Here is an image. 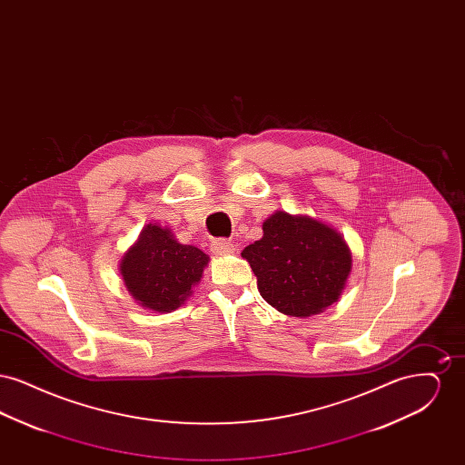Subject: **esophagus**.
I'll return each instance as SVG.
<instances>
[{"instance_id":"esophagus-1","label":"esophagus","mask_w":465,"mask_h":465,"mask_svg":"<svg viewBox=\"0 0 465 465\" xmlns=\"http://www.w3.org/2000/svg\"><path fill=\"white\" fill-rule=\"evenodd\" d=\"M211 251L216 256H226V254H233L235 252V245L230 242V241L218 239V241H213V243H211Z\"/></svg>"}]
</instances>
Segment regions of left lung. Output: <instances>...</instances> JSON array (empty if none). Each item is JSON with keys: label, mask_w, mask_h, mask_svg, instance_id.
<instances>
[{"label": "left lung", "mask_w": 465, "mask_h": 465, "mask_svg": "<svg viewBox=\"0 0 465 465\" xmlns=\"http://www.w3.org/2000/svg\"><path fill=\"white\" fill-rule=\"evenodd\" d=\"M266 303L305 319L338 302L352 272V252L340 232L307 214L275 211L263 237L242 251Z\"/></svg>", "instance_id": "1"}]
</instances>
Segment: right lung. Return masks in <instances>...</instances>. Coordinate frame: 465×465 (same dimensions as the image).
Masks as SVG:
<instances>
[{"instance_id":"right-lung-1","label":"right lung","mask_w":465,"mask_h":465,"mask_svg":"<svg viewBox=\"0 0 465 465\" xmlns=\"http://www.w3.org/2000/svg\"><path fill=\"white\" fill-rule=\"evenodd\" d=\"M209 263L195 245L181 243L167 226L146 224L120 260V275L143 309L169 313L179 309Z\"/></svg>"}]
</instances>
